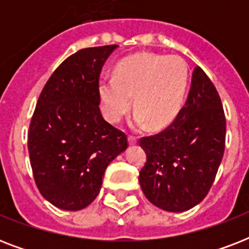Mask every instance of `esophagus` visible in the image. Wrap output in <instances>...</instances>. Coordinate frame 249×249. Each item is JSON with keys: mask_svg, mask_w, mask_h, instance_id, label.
I'll use <instances>...</instances> for the list:
<instances>
[{"mask_svg": "<svg viewBox=\"0 0 249 249\" xmlns=\"http://www.w3.org/2000/svg\"><path fill=\"white\" fill-rule=\"evenodd\" d=\"M129 144H136L137 143V137L133 134H129Z\"/></svg>", "mask_w": 249, "mask_h": 249, "instance_id": "34e87169", "label": "esophagus"}]
</instances>
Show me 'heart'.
I'll use <instances>...</instances> for the list:
<instances>
[{
    "label": "heart",
    "instance_id": "obj_1",
    "mask_svg": "<svg viewBox=\"0 0 249 249\" xmlns=\"http://www.w3.org/2000/svg\"><path fill=\"white\" fill-rule=\"evenodd\" d=\"M189 84L185 60L177 55L142 53L117 64L115 77L99 83L106 117L119 123L130 111L134 97V124L151 129L169 125L182 108Z\"/></svg>",
    "mask_w": 249,
    "mask_h": 249
}]
</instances>
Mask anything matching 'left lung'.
Wrapping results in <instances>:
<instances>
[{
    "label": "left lung",
    "mask_w": 249,
    "mask_h": 249,
    "mask_svg": "<svg viewBox=\"0 0 249 249\" xmlns=\"http://www.w3.org/2000/svg\"><path fill=\"white\" fill-rule=\"evenodd\" d=\"M226 117L218 91L200 67L195 68L189 97L172 124L142 137L147 160L140 185L152 204L183 212L209 193L225 151Z\"/></svg>",
    "instance_id": "1"
}]
</instances>
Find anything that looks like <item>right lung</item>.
I'll return each mask as SVG.
<instances>
[{"label":"right lung","mask_w":249,"mask_h":249,"mask_svg":"<svg viewBox=\"0 0 249 249\" xmlns=\"http://www.w3.org/2000/svg\"><path fill=\"white\" fill-rule=\"evenodd\" d=\"M117 45L81 49L53 72L28 130L33 178L41 195L60 209L80 211L101 191L106 168L128 147L124 132L99 108L102 67Z\"/></svg>","instance_id":"obj_1"}]
</instances>
